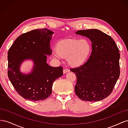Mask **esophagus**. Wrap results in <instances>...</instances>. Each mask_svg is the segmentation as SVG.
Listing matches in <instances>:
<instances>
[{
    "mask_svg": "<svg viewBox=\"0 0 128 128\" xmlns=\"http://www.w3.org/2000/svg\"><path fill=\"white\" fill-rule=\"evenodd\" d=\"M69 72V70H68V69H64V70H63V72L64 74H66V73H67Z\"/></svg>",
    "mask_w": 128,
    "mask_h": 128,
    "instance_id": "34e87169",
    "label": "esophagus"
}]
</instances>
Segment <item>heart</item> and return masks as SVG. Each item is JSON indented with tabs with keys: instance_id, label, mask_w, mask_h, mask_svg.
Returning <instances> with one entry per match:
<instances>
[{
	"instance_id": "heart-1",
	"label": "heart",
	"mask_w": 128,
	"mask_h": 128,
	"mask_svg": "<svg viewBox=\"0 0 128 128\" xmlns=\"http://www.w3.org/2000/svg\"><path fill=\"white\" fill-rule=\"evenodd\" d=\"M92 51V45L87 39L69 38L56 42L55 52L58 57L67 59L69 66L77 68L86 62Z\"/></svg>"
}]
</instances>
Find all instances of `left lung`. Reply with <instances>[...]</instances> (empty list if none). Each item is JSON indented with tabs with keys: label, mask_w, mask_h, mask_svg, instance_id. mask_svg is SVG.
<instances>
[{
	"label": "left lung",
	"mask_w": 128,
	"mask_h": 128,
	"mask_svg": "<svg viewBox=\"0 0 128 128\" xmlns=\"http://www.w3.org/2000/svg\"><path fill=\"white\" fill-rule=\"evenodd\" d=\"M76 34L90 39L92 52L86 64L70 69L77 77L75 94L84 101H100L110 96L120 76L119 50L112 38L99 30H81Z\"/></svg>",
	"instance_id": "left-lung-1"
}]
</instances>
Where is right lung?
I'll return each instance as SVG.
<instances>
[{"mask_svg":"<svg viewBox=\"0 0 128 128\" xmlns=\"http://www.w3.org/2000/svg\"><path fill=\"white\" fill-rule=\"evenodd\" d=\"M54 32L48 29L33 30L18 36L8 52V76L12 84L23 98L32 101L44 100L52 94L53 83L63 75V68L53 67L46 62L52 54L50 40ZM31 60L33 69L22 73V62Z\"/></svg>","mask_w":128,"mask_h":128,"instance_id":"right-lung-1","label":"right lung"}]
</instances>
